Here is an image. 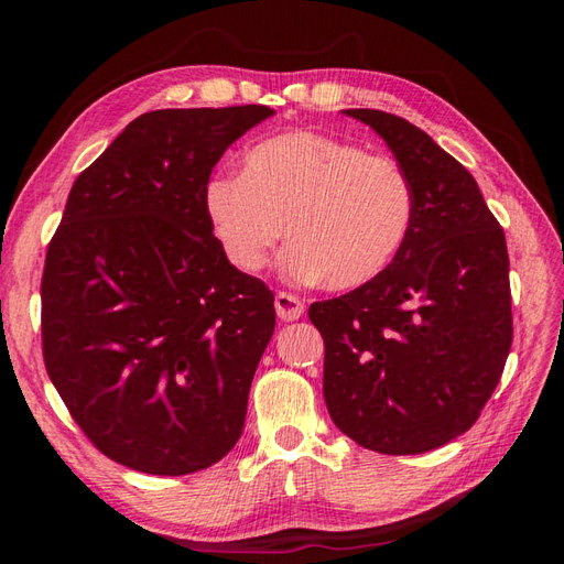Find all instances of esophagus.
<instances>
[{
  "label": "esophagus",
  "instance_id": "1",
  "mask_svg": "<svg viewBox=\"0 0 564 564\" xmlns=\"http://www.w3.org/2000/svg\"><path fill=\"white\" fill-rule=\"evenodd\" d=\"M275 311L278 317L284 322H294L303 315V301L294 294H286V292H278L275 296Z\"/></svg>",
  "mask_w": 564,
  "mask_h": 564
}]
</instances>
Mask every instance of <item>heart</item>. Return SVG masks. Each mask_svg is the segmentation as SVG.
I'll use <instances>...</instances> for the list:
<instances>
[{
	"label": "heart",
	"instance_id": "heart-1",
	"mask_svg": "<svg viewBox=\"0 0 564 564\" xmlns=\"http://www.w3.org/2000/svg\"><path fill=\"white\" fill-rule=\"evenodd\" d=\"M204 209L237 270H261L286 226L294 245L280 259L284 278L357 289L398 259L414 224V191L390 158L296 129L256 143L242 174L214 176Z\"/></svg>",
	"mask_w": 564,
	"mask_h": 564
}]
</instances>
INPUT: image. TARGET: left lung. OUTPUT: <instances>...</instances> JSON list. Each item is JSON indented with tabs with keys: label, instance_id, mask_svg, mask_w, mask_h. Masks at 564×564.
Here are the masks:
<instances>
[{
	"label": "left lung",
	"instance_id": "8db88e82",
	"mask_svg": "<svg viewBox=\"0 0 564 564\" xmlns=\"http://www.w3.org/2000/svg\"><path fill=\"white\" fill-rule=\"evenodd\" d=\"M377 131L414 191V224L377 280L311 305L324 338V402L340 433L379 454L464 435L513 344L508 251L468 169L406 119L344 110Z\"/></svg>",
	"mask_w": 564,
	"mask_h": 564
}]
</instances>
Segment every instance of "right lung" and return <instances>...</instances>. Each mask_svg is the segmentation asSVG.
Returning a JSON list of instances; mask_svg holds the SVG:
<instances>
[{"label":"right lung","mask_w":564,"mask_h":564,"mask_svg":"<svg viewBox=\"0 0 564 564\" xmlns=\"http://www.w3.org/2000/svg\"><path fill=\"white\" fill-rule=\"evenodd\" d=\"M268 106L152 110L77 176L42 275L51 383L96 449L150 475L240 440L275 296L214 237L204 191Z\"/></svg>","instance_id":"obj_1"}]
</instances>
